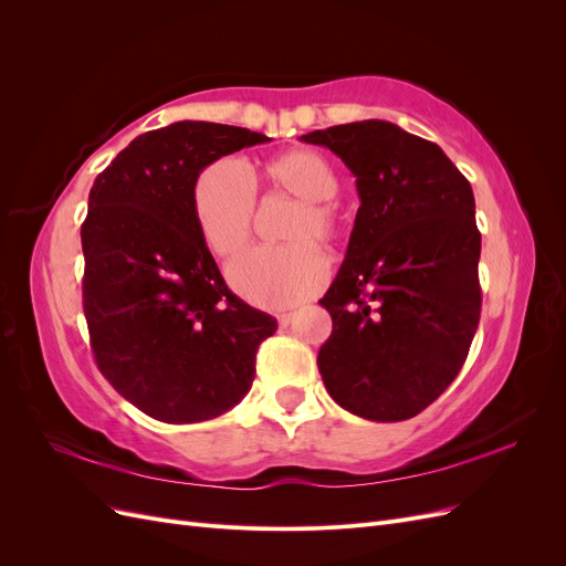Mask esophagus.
<instances>
[{"label": "esophagus", "instance_id": "34e87169", "mask_svg": "<svg viewBox=\"0 0 566 566\" xmlns=\"http://www.w3.org/2000/svg\"><path fill=\"white\" fill-rule=\"evenodd\" d=\"M293 318H295V314L293 312H285V314H279V325L281 328H287L290 323H293Z\"/></svg>", "mask_w": 566, "mask_h": 566}]
</instances>
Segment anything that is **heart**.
Instances as JSON below:
<instances>
[{
	"label": "heart",
	"mask_w": 566,
	"mask_h": 566,
	"mask_svg": "<svg viewBox=\"0 0 566 566\" xmlns=\"http://www.w3.org/2000/svg\"><path fill=\"white\" fill-rule=\"evenodd\" d=\"M273 188L300 200L285 231V248H254L229 266V283L243 300L262 310H285L323 287L328 256L314 243H335L342 219L333 205L339 177L333 163L314 148H293L266 165ZM196 221L205 245L217 256H231L252 233L256 214L254 179L238 158L212 163L196 181Z\"/></svg>",
	"instance_id": "b5f03b06"
}]
</instances>
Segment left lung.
Returning a JSON list of instances; mask_svg holds the SVG:
<instances>
[{"mask_svg":"<svg viewBox=\"0 0 566 566\" xmlns=\"http://www.w3.org/2000/svg\"><path fill=\"white\" fill-rule=\"evenodd\" d=\"M300 139L331 148L361 200L345 262L318 302L333 318L318 352L323 385L358 418L408 420L453 382L479 325L472 186L437 144L385 119Z\"/></svg>","mask_w":566,"mask_h":566,"instance_id":"obj_1","label":"left lung"}]
</instances>
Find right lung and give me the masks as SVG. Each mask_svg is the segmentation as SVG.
<instances>
[{
    "mask_svg": "<svg viewBox=\"0 0 566 566\" xmlns=\"http://www.w3.org/2000/svg\"><path fill=\"white\" fill-rule=\"evenodd\" d=\"M266 142L181 119L136 136L92 186L82 300L94 358L150 418L202 422L241 403L256 349L279 328L227 287L193 210L205 167Z\"/></svg>",
    "mask_w": 566,
    "mask_h": 566,
    "instance_id": "1",
    "label": "right lung"
}]
</instances>
